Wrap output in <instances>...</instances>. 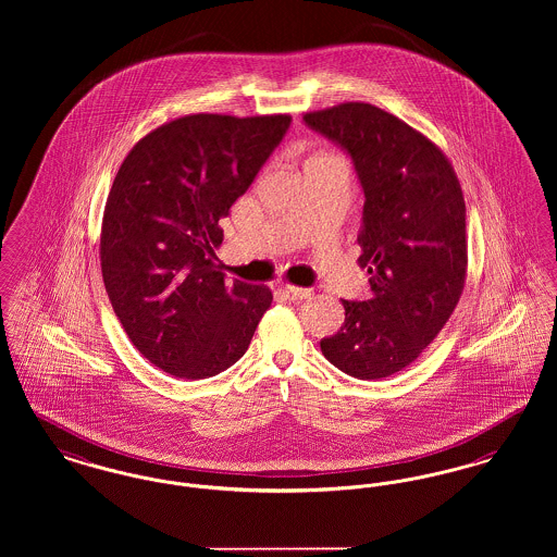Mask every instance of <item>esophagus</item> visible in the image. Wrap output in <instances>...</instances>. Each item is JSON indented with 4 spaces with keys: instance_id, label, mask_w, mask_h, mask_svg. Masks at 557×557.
<instances>
[{
    "instance_id": "esophagus-1",
    "label": "esophagus",
    "mask_w": 557,
    "mask_h": 557,
    "mask_svg": "<svg viewBox=\"0 0 557 557\" xmlns=\"http://www.w3.org/2000/svg\"><path fill=\"white\" fill-rule=\"evenodd\" d=\"M285 292L292 295L293 299H310L314 293L312 289H306V287H295V285H285Z\"/></svg>"
}]
</instances>
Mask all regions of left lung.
<instances>
[{"instance_id":"left-lung-1","label":"left lung","mask_w":557,"mask_h":557,"mask_svg":"<svg viewBox=\"0 0 557 557\" xmlns=\"http://www.w3.org/2000/svg\"><path fill=\"white\" fill-rule=\"evenodd\" d=\"M304 121L350 152L364 190L358 233L371 297L346 301L324 358L356 380L389 377L450 319L468 276L466 199L448 157L419 129L369 102H342Z\"/></svg>"}]
</instances>
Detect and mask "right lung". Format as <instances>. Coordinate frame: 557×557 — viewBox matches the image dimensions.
<instances>
[{
  "instance_id": "obj_1",
  "label": "right lung",
  "mask_w": 557,
  "mask_h": 557,
  "mask_svg": "<svg viewBox=\"0 0 557 557\" xmlns=\"http://www.w3.org/2000/svg\"><path fill=\"white\" fill-rule=\"evenodd\" d=\"M289 115L197 113L140 138L113 180L100 231L111 306L134 348L180 380L213 377L247 351L272 304L226 281L220 218L289 129Z\"/></svg>"
}]
</instances>
